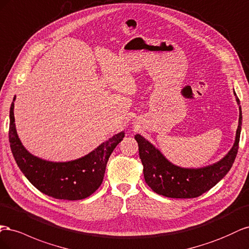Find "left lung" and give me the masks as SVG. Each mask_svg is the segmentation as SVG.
<instances>
[{
  "label": "left lung",
  "instance_id": "8db88e82",
  "mask_svg": "<svg viewBox=\"0 0 249 249\" xmlns=\"http://www.w3.org/2000/svg\"><path fill=\"white\" fill-rule=\"evenodd\" d=\"M236 100L240 104L236 93ZM239 125L236 141L232 148L224 158L215 164L198 168L186 169L171 164L151 143L140 134L134 136L139 145V154L144 166L145 181L155 193L170 198H195L221 180L230 171L238 153L242 111L239 106Z\"/></svg>",
  "mask_w": 249,
  "mask_h": 249
}]
</instances>
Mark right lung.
<instances>
[{
    "mask_svg": "<svg viewBox=\"0 0 249 249\" xmlns=\"http://www.w3.org/2000/svg\"><path fill=\"white\" fill-rule=\"evenodd\" d=\"M13 108L12 102L9 115L10 148L20 171L35 188L56 199L80 200L90 196L101 186L106 164L113 149L125 137L124 131L115 134L81 159L53 162L38 159L26 150L16 129Z\"/></svg>",
    "mask_w": 249,
    "mask_h": 249,
    "instance_id": "1",
    "label": "right lung"
}]
</instances>
